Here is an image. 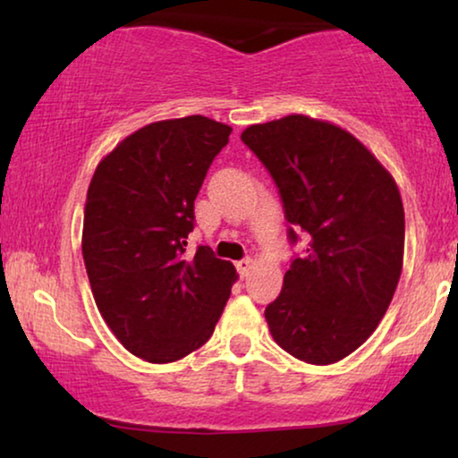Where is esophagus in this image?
Here are the masks:
<instances>
[{
  "label": "esophagus",
  "instance_id": "obj_1",
  "mask_svg": "<svg viewBox=\"0 0 458 458\" xmlns=\"http://www.w3.org/2000/svg\"><path fill=\"white\" fill-rule=\"evenodd\" d=\"M237 271H240V275H242V277H246V275L250 273V268H252V260H250V259H242L240 262H237Z\"/></svg>",
  "mask_w": 458,
  "mask_h": 458
}]
</instances>
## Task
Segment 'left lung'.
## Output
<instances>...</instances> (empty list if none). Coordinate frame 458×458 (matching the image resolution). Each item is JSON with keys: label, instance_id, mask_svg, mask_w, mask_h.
Returning <instances> with one entry per match:
<instances>
[{"label": "left lung", "instance_id": "obj_1", "mask_svg": "<svg viewBox=\"0 0 458 458\" xmlns=\"http://www.w3.org/2000/svg\"><path fill=\"white\" fill-rule=\"evenodd\" d=\"M242 141L277 185L290 243L309 240L265 309L273 340L310 365L342 360L373 334L396 292L404 254L398 187L331 123L292 114L252 124Z\"/></svg>", "mask_w": 458, "mask_h": 458}]
</instances>
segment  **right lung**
<instances>
[{"instance_id":"obj_1","label":"right lung","mask_w":458,"mask_h":458,"mask_svg":"<svg viewBox=\"0 0 458 458\" xmlns=\"http://www.w3.org/2000/svg\"><path fill=\"white\" fill-rule=\"evenodd\" d=\"M231 127L193 114L152 123L99 162L87 190L83 260L112 334L148 362L204 346L235 267L208 246L187 254L193 202Z\"/></svg>"}]
</instances>
